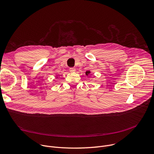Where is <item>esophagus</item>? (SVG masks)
<instances>
[{
  "mask_svg": "<svg viewBox=\"0 0 154 154\" xmlns=\"http://www.w3.org/2000/svg\"><path fill=\"white\" fill-rule=\"evenodd\" d=\"M69 71H70L71 72H74L75 71V69L74 68H71L69 69Z\"/></svg>",
  "mask_w": 154,
  "mask_h": 154,
  "instance_id": "esophagus-1",
  "label": "esophagus"
}]
</instances>
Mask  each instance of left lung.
I'll return each instance as SVG.
<instances>
[{
	"label": "left lung",
	"mask_w": 154,
	"mask_h": 154,
	"mask_svg": "<svg viewBox=\"0 0 154 154\" xmlns=\"http://www.w3.org/2000/svg\"><path fill=\"white\" fill-rule=\"evenodd\" d=\"M90 74H91V71H89V70H88V71H86V72H85V74H86L87 76L88 75H90Z\"/></svg>",
	"instance_id": "left-lung-1"
}]
</instances>
